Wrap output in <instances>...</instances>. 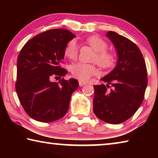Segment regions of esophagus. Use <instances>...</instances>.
I'll use <instances>...</instances> for the list:
<instances>
[{"label": "esophagus", "instance_id": "34e87169", "mask_svg": "<svg viewBox=\"0 0 158 158\" xmlns=\"http://www.w3.org/2000/svg\"><path fill=\"white\" fill-rule=\"evenodd\" d=\"M79 84L80 86H83V85L87 84V83L84 81H81V80H79Z\"/></svg>", "mask_w": 158, "mask_h": 158}]
</instances>
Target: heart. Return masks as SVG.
I'll return each mask as SVG.
<instances>
[{
	"instance_id": "heart-1",
	"label": "heart",
	"mask_w": 158,
	"mask_h": 158,
	"mask_svg": "<svg viewBox=\"0 0 158 158\" xmlns=\"http://www.w3.org/2000/svg\"><path fill=\"white\" fill-rule=\"evenodd\" d=\"M89 44L95 51L93 60L102 68H110L116 62L115 56L111 52L106 51L108 44L98 36H90L86 39ZM65 56L71 60H75L79 53V46L74 40H72L67 44L64 50ZM97 68L93 64L77 63L71 67V73L73 75L80 80H87L90 77L97 74Z\"/></svg>"
}]
</instances>
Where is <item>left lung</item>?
I'll return each mask as SVG.
<instances>
[{
    "label": "left lung",
    "instance_id": "1",
    "mask_svg": "<svg viewBox=\"0 0 158 158\" xmlns=\"http://www.w3.org/2000/svg\"><path fill=\"white\" fill-rule=\"evenodd\" d=\"M106 36L113 43L118 59L116 67L101 79L106 84L93 85V112L102 121L119 124L132 117L142 103L148 83L146 66L134 42L113 31ZM109 85L113 86L110 91Z\"/></svg>",
    "mask_w": 158,
    "mask_h": 158
}]
</instances>
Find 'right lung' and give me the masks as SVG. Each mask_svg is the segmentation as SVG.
Returning a JSON list of instances; mask_svg holds the SVG:
<instances>
[{"label":"right lung","instance_id":"1","mask_svg":"<svg viewBox=\"0 0 158 158\" xmlns=\"http://www.w3.org/2000/svg\"><path fill=\"white\" fill-rule=\"evenodd\" d=\"M76 35L67 29H52L37 35L26 43L17 58L16 91L23 109L37 121H57L68 112L75 79H60L68 73L60 68L67 44Z\"/></svg>","mask_w":158,"mask_h":158}]
</instances>
